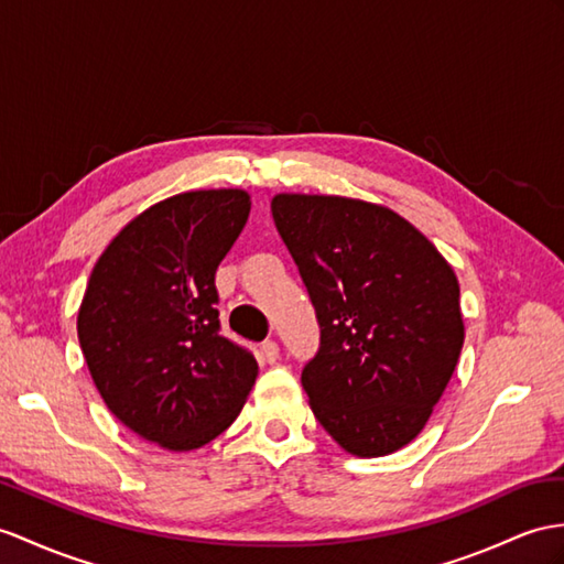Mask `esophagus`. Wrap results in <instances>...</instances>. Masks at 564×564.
I'll use <instances>...</instances> for the list:
<instances>
[{
  "mask_svg": "<svg viewBox=\"0 0 564 564\" xmlns=\"http://www.w3.org/2000/svg\"><path fill=\"white\" fill-rule=\"evenodd\" d=\"M260 359L268 361V364H274V361H278V359H280V347H278V341H272V339L263 341V345H260Z\"/></svg>",
  "mask_w": 564,
  "mask_h": 564,
  "instance_id": "1",
  "label": "esophagus"
}]
</instances>
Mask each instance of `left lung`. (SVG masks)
Instances as JSON below:
<instances>
[{"instance_id":"obj_1","label":"left lung","mask_w":564,"mask_h":564,"mask_svg":"<svg viewBox=\"0 0 564 564\" xmlns=\"http://www.w3.org/2000/svg\"><path fill=\"white\" fill-rule=\"evenodd\" d=\"M270 208L321 325L301 370L315 419L356 457L409 445L464 345L455 270L382 205L280 194Z\"/></svg>"}]
</instances>
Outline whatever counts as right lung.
Instances as JSON below:
<instances>
[{"label":"right lung","mask_w":564,"mask_h":564,"mask_svg":"<svg viewBox=\"0 0 564 564\" xmlns=\"http://www.w3.org/2000/svg\"><path fill=\"white\" fill-rule=\"evenodd\" d=\"M249 213L241 188L155 203L107 246L80 301L78 341L107 409L172 452L227 431L258 376L215 308L217 265Z\"/></svg>","instance_id":"right-lung-1"}]
</instances>
